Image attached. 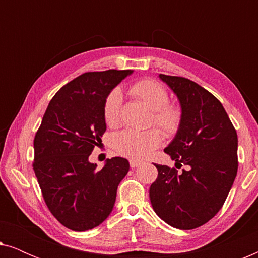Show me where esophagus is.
I'll list each match as a JSON object with an SVG mask.
<instances>
[{"label":"esophagus","mask_w":258,"mask_h":258,"mask_svg":"<svg viewBox=\"0 0 258 258\" xmlns=\"http://www.w3.org/2000/svg\"><path fill=\"white\" fill-rule=\"evenodd\" d=\"M129 163H130V167L134 169V168H136L137 165H140L141 162L140 161H136V160H130Z\"/></svg>","instance_id":"34e87169"}]
</instances>
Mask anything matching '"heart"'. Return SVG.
Instances as JSON below:
<instances>
[{"mask_svg":"<svg viewBox=\"0 0 258 258\" xmlns=\"http://www.w3.org/2000/svg\"><path fill=\"white\" fill-rule=\"evenodd\" d=\"M129 93L137 100L142 101L153 110L151 122L160 128L165 136H174L181 128L183 121L182 109L176 104H170L167 89L154 80L137 81L129 88ZM122 94L114 89L104 102L103 116L109 126H115L121 118ZM162 142V134L158 129L148 130H123L112 137V146L123 156L142 160L153 153Z\"/></svg>","mask_w":258,"mask_h":258,"instance_id":"obj_1","label":"heart"}]
</instances>
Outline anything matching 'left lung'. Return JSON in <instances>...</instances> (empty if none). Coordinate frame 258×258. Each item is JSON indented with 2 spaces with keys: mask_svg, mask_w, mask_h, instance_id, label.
<instances>
[{
  "mask_svg": "<svg viewBox=\"0 0 258 258\" xmlns=\"http://www.w3.org/2000/svg\"><path fill=\"white\" fill-rule=\"evenodd\" d=\"M177 96L183 121L164 149L182 172L155 164L158 176L150 185V202L171 227L189 230L211 220L223 206L237 175V134L223 105L200 84L160 74Z\"/></svg>",
  "mask_w": 258,
  "mask_h": 258,
  "instance_id": "left-lung-1",
  "label": "left lung"
}]
</instances>
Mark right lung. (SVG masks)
Returning a JSON list of instances; mask_svg holds the SVG:
<instances>
[{
  "mask_svg": "<svg viewBox=\"0 0 258 258\" xmlns=\"http://www.w3.org/2000/svg\"><path fill=\"white\" fill-rule=\"evenodd\" d=\"M133 70L84 73L49 102L34 139V171L50 213L74 231L100 225L114 208L119 182L129 171L123 157L89 162L107 124L104 102Z\"/></svg>",
  "mask_w": 258,
  "mask_h": 258,
  "instance_id": "add662e5",
  "label": "right lung"
}]
</instances>
